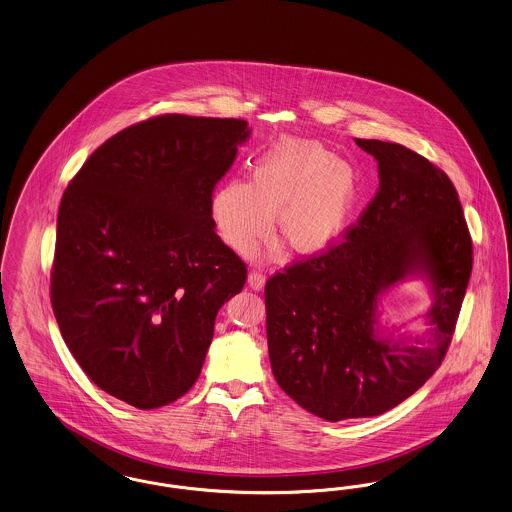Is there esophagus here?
Masks as SVG:
<instances>
[{"instance_id": "esophagus-1", "label": "esophagus", "mask_w": 512, "mask_h": 512, "mask_svg": "<svg viewBox=\"0 0 512 512\" xmlns=\"http://www.w3.org/2000/svg\"><path fill=\"white\" fill-rule=\"evenodd\" d=\"M248 285L252 290H264L266 287V275L260 271H250L248 273Z\"/></svg>"}]
</instances>
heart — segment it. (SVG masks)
Segmentation results:
<instances>
[{
	"label": "heart",
	"mask_w": 512,
	"mask_h": 512,
	"mask_svg": "<svg viewBox=\"0 0 512 512\" xmlns=\"http://www.w3.org/2000/svg\"><path fill=\"white\" fill-rule=\"evenodd\" d=\"M359 199L356 170L315 141L283 139L252 164V179H229L212 197L225 245L246 256L277 235L298 254H321L346 233Z\"/></svg>",
	"instance_id": "obj_1"
}]
</instances>
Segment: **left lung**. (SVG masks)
Wrapping results in <instances>:
<instances>
[{"instance_id":"left-lung-1","label":"left lung","mask_w":512,"mask_h":512,"mask_svg":"<svg viewBox=\"0 0 512 512\" xmlns=\"http://www.w3.org/2000/svg\"><path fill=\"white\" fill-rule=\"evenodd\" d=\"M356 143L377 160L375 199L342 245L266 285L273 377L300 407L331 423L380 415L434 375L472 271L467 222L444 172L398 143ZM409 278H423L431 289L429 329L384 335L379 300Z\"/></svg>"}]
</instances>
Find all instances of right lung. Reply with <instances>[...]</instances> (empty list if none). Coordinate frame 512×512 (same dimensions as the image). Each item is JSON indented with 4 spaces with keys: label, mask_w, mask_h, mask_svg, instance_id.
<instances>
[{
    "label": "right lung",
    "mask_w": 512,
    "mask_h": 512,
    "mask_svg": "<svg viewBox=\"0 0 512 512\" xmlns=\"http://www.w3.org/2000/svg\"><path fill=\"white\" fill-rule=\"evenodd\" d=\"M250 134L237 118L156 116L112 135L63 195L55 319L84 373L137 409L195 384L216 315L245 287L210 204Z\"/></svg>",
    "instance_id": "1"
}]
</instances>
